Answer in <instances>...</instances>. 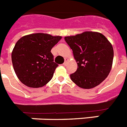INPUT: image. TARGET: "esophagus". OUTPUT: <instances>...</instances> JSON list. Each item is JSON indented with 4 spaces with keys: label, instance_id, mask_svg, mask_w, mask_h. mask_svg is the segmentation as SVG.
I'll return each instance as SVG.
<instances>
[{
    "label": "esophagus",
    "instance_id": "1",
    "mask_svg": "<svg viewBox=\"0 0 127 127\" xmlns=\"http://www.w3.org/2000/svg\"><path fill=\"white\" fill-rule=\"evenodd\" d=\"M67 62H68V59L65 58V59L64 63L63 64V65H66L67 64Z\"/></svg>",
    "mask_w": 127,
    "mask_h": 127
}]
</instances>
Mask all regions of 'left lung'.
<instances>
[{
  "label": "left lung",
  "instance_id": "1",
  "mask_svg": "<svg viewBox=\"0 0 127 127\" xmlns=\"http://www.w3.org/2000/svg\"><path fill=\"white\" fill-rule=\"evenodd\" d=\"M73 50L77 69L70 75L78 87L91 89L102 83L109 75L113 64V48L102 33L85 31L65 37Z\"/></svg>",
  "mask_w": 127,
  "mask_h": 127
}]
</instances>
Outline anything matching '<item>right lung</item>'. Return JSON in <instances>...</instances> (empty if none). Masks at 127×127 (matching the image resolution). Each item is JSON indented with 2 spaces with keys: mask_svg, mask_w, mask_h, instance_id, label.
<instances>
[{
  "mask_svg": "<svg viewBox=\"0 0 127 127\" xmlns=\"http://www.w3.org/2000/svg\"><path fill=\"white\" fill-rule=\"evenodd\" d=\"M61 38V36L38 33L25 35L17 41L12 50V62L23 84L39 88L52 79L58 65L54 62L51 50Z\"/></svg>",
  "mask_w": 127,
  "mask_h": 127,
  "instance_id": "1",
  "label": "right lung"
}]
</instances>
